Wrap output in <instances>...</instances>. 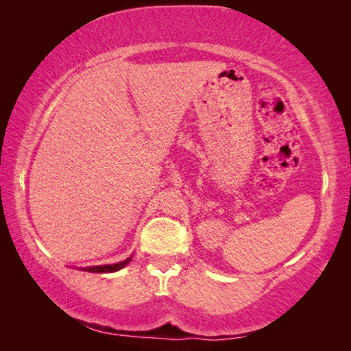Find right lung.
<instances>
[{"label": "right lung", "mask_w": 351, "mask_h": 351, "mask_svg": "<svg viewBox=\"0 0 351 351\" xmlns=\"http://www.w3.org/2000/svg\"><path fill=\"white\" fill-rule=\"evenodd\" d=\"M132 259V255L130 258H126L125 261H121V263L117 264H107V265H93V267H83L81 270L84 271H90V273H113V271H119L122 270V268L130 264V261Z\"/></svg>", "instance_id": "obj_1"}]
</instances>
